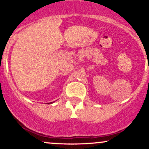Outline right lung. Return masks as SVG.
Instances as JSON below:
<instances>
[{"mask_svg": "<svg viewBox=\"0 0 149 149\" xmlns=\"http://www.w3.org/2000/svg\"><path fill=\"white\" fill-rule=\"evenodd\" d=\"M52 102H49V103H47V104H52Z\"/></svg>", "mask_w": 149, "mask_h": 149, "instance_id": "right-lung-1", "label": "right lung"}]
</instances>
